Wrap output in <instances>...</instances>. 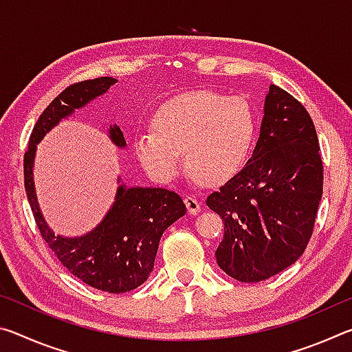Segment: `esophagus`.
<instances>
[{"instance_id": "esophagus-1", "label": "esophagus", "mask_w": 352, "mask_h": 352, "mask_svg": "<svg viewBox=\"0 0 352 352\" xmlns=\"http://www.w3.org/2000/svg\"><path fill=\"white\" fill-rule=\"evenodd\" d=\"M184 204H186L188 212H190V214H199L200 210H201L200 201L195 199V197H190V195H188V197H184Z\"/></svg>"}]
</instances>
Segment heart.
<instances>
[{"label":"heart","mask_w":352,"mask_h":352,"mask_svg":"<svg viewBox=\"0 0 352 352\" xmlns=\"http://www.w3.org/2000/svg\"><path fill=\"white\" fill-rule=\"evenodd\" d=\"M153 130L135 138L133 148L147 174L170 182L183 166L205 183L217 184L237 174L256 138V113L242 98L199 90L178 94L160 105Z\"/></svg>","instance_id":"b5f03b06"}]
</instances>
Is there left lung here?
<instances>
[{"label":"left lung","instance_id":"left-lung-1","mask_svg":"<svg viewBox=\"0 0 352 352\" xmlns=\"http://www.w3.org/2000/svg\"><path fill=\"white\" fill-rule=\"evenodd\" d=\"M323 195L317 132L301 102L270 85L252 158L206 205L223 220L216 259L226 275L259 283L305 253Z\"/></svg>","mask_w":352,"mask_h":352}]
</instances>
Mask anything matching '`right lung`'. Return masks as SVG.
I'll return each instance as SVG.
<instances>
[{
    "instance_id": "1",
    "label": "right lung",
    "mask_w": 352,
    "mask_h": 352,
    "mask_svg": "<svg viewBox=\"0 0 352 352\" xmlns=\"http://www.w3.org/2000/svg\"><path fill=\"white\" fill-rule=\"evenodd\" d=\"M113 77L73 83L41 113L25 153V189L40 234L71 275L94 289L124 294L146 281L153 270L158 243L168 226L186 212L180 195L163 188H118L115 204L91 233L80 237L56 236L46 225L35 197L34 157L37 144L58 121L107 93ZM111 141L124 147L126 140L116 124L109 130Z\"/></svg>"
}]
</instances>
